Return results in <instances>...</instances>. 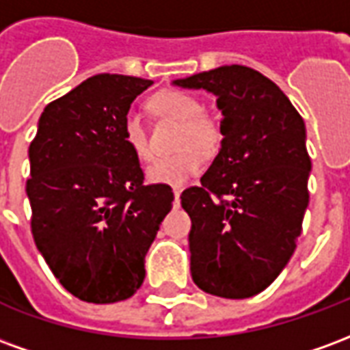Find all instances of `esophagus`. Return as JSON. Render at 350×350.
Masks as SVG:
<instances>
[{
	"label": "esophagus",
	"mask_w": 350,
	"mask_h": 350,
	"mask_svg": "<svg viewBox=\"0 0 350 350\" xmlns=\"http://www.w3.org/2000/svg\"><path fill=\"white\" fill-rule=\"evenodd\" d=\"M180 197H182V189L180 187H176L174 189V204L180 206Z\"/></svg>",
	"instance_id": "1"
}]
</instances>
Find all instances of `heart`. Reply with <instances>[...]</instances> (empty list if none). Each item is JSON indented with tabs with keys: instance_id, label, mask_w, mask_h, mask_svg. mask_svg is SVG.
<instances>
[{
	"instance_id": "b5f03b06",
	"label": "heart",
	"mask_w": 350,
	"mask_h": 350,
	"mask_svg": "<svg viewBox=\"0 0 350 350\" xmlns=\"http://www.w3.org/2000/svg\"><path fill=\"white\" fill-rule=\"evenodd\" d=\"M150 108L155 114L174 118L182 122L178 135V148L182 150L176 155L161 157L153 161L146 170L148 182L168 187H183L189 178L200 174L206 167V159L200 149L206 153L213 152L219 144V125L206 116L202 103L187 92L180 90H163L150 99ZM122 137L129 152L140 161L152 159L153 150L142 120L135 112H127L122 123ZM196 148H193L192 146Z\"/></svg>"
}]
</instances>
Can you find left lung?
Wrapping results in <instances>:
<instances>
[{"label": "left lung", "instance_id": "obj_1", "mask_svg": "<svg viewBox=\"0 0 350 350\" xmlns=\"http://www.w3.org/2000/svg\"><path fill=\"white\" fill-rule=\"evenodd\" d=\"M217 97L219 153L182 193L191 278L204 293L242 300L273 283L296 250L309 204L306 125L285 93L243 65L178 79Z\"/></svg>", "mask_w": 350, "mask_h": 350}]
</instances>
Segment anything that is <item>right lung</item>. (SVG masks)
<instances>
[{
	"label": "right lung",
	"instance_id": "add662e5",
	"mask_svg": "<svg viewBox=\"0 0 350 350\" xmlns=\"http://www.w3.org/2000/svg\"><path fill=\"white\" fill-rule=\"evenodd\" d=\"M152 80L95 75L46 105L29 144L31 232L52 273L80 300L137 293L144 258L172 208L168 185H144L122 123Z\"/></svg>",
	"mask_w": 350,
	"mask_h": 350
}]
</instances>
